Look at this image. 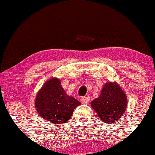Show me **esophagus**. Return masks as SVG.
<instances>
[{
	"mask_svg": "<svg viewBox=\"0 0 155 155\" xmlns=\"http://www.w3.org/2000/svg\"><path fill=\"white\" fill-rule=\"evenodd\" d=\"M90 100H91V98H90L89 96L82 97V98H81V103H83V104H88V102L90 101Z\"/></svg>",
	"mask_w": 155,
	"mask_h": 155,
	"instance_id": "esophagus-1",
	"label": "esophagus"
}]
</instances>
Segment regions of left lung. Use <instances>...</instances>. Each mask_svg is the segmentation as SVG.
Instances as JSON below:
<instances>
[{
	"label": "left lung",
	"instance_id": "1",
	"mask_svg": "<svg viewBox=\"0 0 155 155\" xmlns=\"http://www.w3.org/2000/svg\"><path fill=\"white\" fill-rule=\"evenodd\" d=\"M91 106L102 121L113 123L121 118L127 106V98L115 82L106 83L98 98L91 101Z\"/></svg>",
	"mask_w": 155,
	"mask_h": 155
}]
</instances>
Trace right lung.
<instances>
[{"label":"right lung","instance_id":"1","mask_svg":"<svg viewBox=\"0 0 155 155\" xmlns=\"http://www.w3.org/2000/svg\"><path fill=\"white\" fill-rule=\"evenodd\" d=\"M80 102L67 95L60 80L52 78L43 84L37 93L35 108L42 118L51 124H61L71 118Z\"/></svg>","mask_w":155,"mask_h":155}]
</instances>
